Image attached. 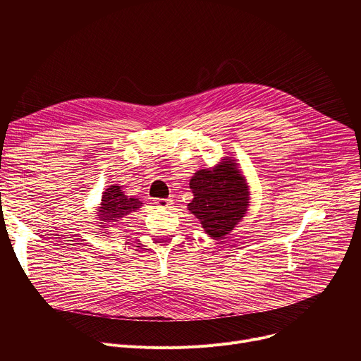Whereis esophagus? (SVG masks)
Instances as JSON below:
<instances>
[{"label":"esophagus","mask_w":361,"mask_h":361,"mask_svg":"<svg viewBox=\"0 0 361 361\" xmlns=\"http://www.w3.org/2000/svg\"><path fill=\"white\" fill-rule=\"evenodd\" d=\"M154 202H156L159 207L166 209V207H169V205L171 204V200H169V198H156V200H154Z\"/></svg>","instance_id":"esophagus-1"}]
</instances>
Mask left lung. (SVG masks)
<instances>
[{"label":"left lung","mask_w":361,"mask_h":361,"mask_svg":"<svg viewBox=\"0 0 361 361\" xmlns=\"http://www.w3.org/2000/svg\"><path fill=\"white\" fill-rule=\"evenodd\" d=\"M194 198L188 210L213 238L228 234L244 217L248 188L234 160L226 159L213 170H200L190 180Z\"/></svg>","instance_id":"1"}]
</instances>
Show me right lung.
I'll return each mask as SVG.
<instances>
[{
  "instance_id": "1",
  "label": "right lung",
  "mask_w": 361,
  "mask_h": 361,
  "mask_svg": "<svg viewBox=\"0 0 361 361\" xmlns=\"http://www.w3.org/2000/svg\"><path fill=\"white\" fill-rule=\"evenodd\" d=\"M141 204L142 202L138 198H128L127 195H124L120 185H110L104 192H102L99 210L97 212L98 219L99 221H104V224L118 221L124 216L138 210L141 207Z\"/></svg>"
}]
</instances>
